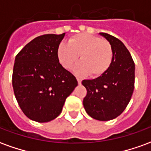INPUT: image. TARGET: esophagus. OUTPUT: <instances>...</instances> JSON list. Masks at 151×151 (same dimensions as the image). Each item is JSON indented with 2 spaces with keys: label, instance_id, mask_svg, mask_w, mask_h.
Wrapping results in <instances>:
<instances>
[{
  "label": "esophagus",
  "instance_id": "esophagus-1",
  "mask_svg": "<svg viewBox=\"0 0 151 151\" xmlns=\"http://www.w3.org/2000/svg\"><path fill=\"white\" fill-rule=\"evenodd\" d=\"M77 80H78V82L79 85H81L82 84V79L80 78H77Z\"/></svg>",
  "mask_w": 151,
  "mask_h": 151
}]
</instances>
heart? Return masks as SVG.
Wrapping results in <instances>:
<instances>
[{
  "label": "heart",
  "mask_w": 151,
  "mask_h": 151,
  "mask_svg": "<svg viewBox=\"0 0 151 151\" xmlns=\"http://www.w3.org/2000/svg\"><path fill=\"white\" fill-rule=\"evenodd\" d=\"M81 61L74 67L78 74H87L92 78L101 77L107 73L113 60V49L107 40L91 34H78L61 42L57 47V56L65 69H70L78 59Z\"/></svg>",
  "instance_id": "b5f03b06"
}]
</instances>
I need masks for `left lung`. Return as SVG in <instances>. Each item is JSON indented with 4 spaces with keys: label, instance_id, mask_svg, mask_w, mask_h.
I'll list each match as a JSON object with an SVG mask.
<instances>
[{
    "label": "left lung",
    "instance_id": "1",
    "mask_svg": "<svg viewBox=\"0 0 151 151\" xmlns=\"http://www.w3.org/2000/svg\"><path fill=\"white\" fill-rule=\"evenodd\" d=\"M111 43L113 60L101 77L83 80L87 91L83 106L90 116L107 121L120 116L129 104L135 80V65L131 54L120 40L107 33H99Z\"/></svg>",
    "mask_w": 151,
    "mask_h": 151
}]
</instances>
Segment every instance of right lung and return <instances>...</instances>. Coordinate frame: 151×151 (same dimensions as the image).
<instances>
[{
	"mask_svg": "<svg viewBox=\"0 0 151 151\" xmlns=\"http://www.w3.org/2000/svg\"><path fill=\"white\" fill-rule=\"evenodd\" d=\"M47 34L35 38L15 57L12 83L19 107L27 116L43 123L62 111L78 81L60 64L57 47L65 36Z\"/></svg>",
	"mask_w": 151,
	"mask_h": 151,
	"instance_id": "add662e5",
	"label": "right lung"
}]
</instances>
